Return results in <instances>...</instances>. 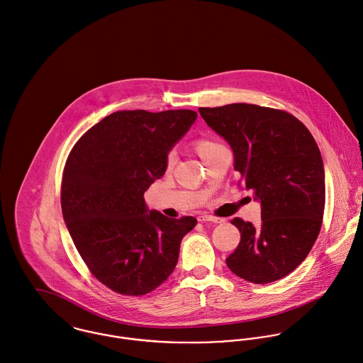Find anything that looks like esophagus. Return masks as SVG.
Here are the masks:
<instances>
[{
	"label": "esophagus",
	"instance_id": "34e87169",
	"mask_svg": "<svg viewBox=\"0 0 363 363\" xmlns=\"http://www.w3.org/2000/svg\"><path fill=\"white\" fill-rule=\"evenodd\" d=\"M199 221H202V223H205V221H211V223H223V218H213V216H209V215H201L199 218H198Z\"/></svg>",
	"mask_w": 363,
	"mask_h": 363
}]
</instances>
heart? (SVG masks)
I'll return each instance as SVG.
<instances>
[{"mask_svg":"<svg viewBox=\"0 0 363 363\" xmlns=\"http://www.w3.org/2000/svg\"><path fill=\"white\" fill-rule=\"evenodd\" d=\"M218 147V143H215V142H211V140H201L199 143H198V151H199V154H201V157L203 158L211 150H213V148H216ZM174 160H175V152H171L169 155H168V162L171 164V162H174Z\"/></svg>","mask_w":363,"mask_h":363,"instance_id":"b5f03b06","label":"heart"}]
</instances>
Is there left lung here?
<instances>
[{
  "instance_id": "1",
  "label": "left lung",
  "mask_w": 363,
  "mask_h": 363,
  "mask_svg": "<svg viewBox=\"0 0 363 363\" xmlns=\"http://www.w3.org/2000/svg\"><path fill=\"white\" fill-rule=\"evenodd\" d=\"M208 126L233 150L234 169L261 203V224L235 218L241 233L225 259L237 277L271 284L294 271L321 228L325 175L308 129L284 111L251 104L199 108Z\"/></svg>"
}]
</instances>
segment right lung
Returning <instances> with one entry per match:
<instances>
[{"label": "right lung", "mask_w": 363, "mask_h": 363, "mask_svg": "<svg viewBox=\"0 0 363 363\" xmlns=\"http://www.w3.org/2000/svg\"><path fill=\"white\" fill-rule=\"evenodd\" d=\"M189 109L119 111L73 147L63 172L62 211L92 275L121 294L158 288L174 271L196 218L147 208L145 192L164 175L168 154L195 123Z\"/></svg>", "instance_id": "obj_1"}]
</instances>
